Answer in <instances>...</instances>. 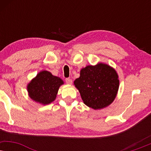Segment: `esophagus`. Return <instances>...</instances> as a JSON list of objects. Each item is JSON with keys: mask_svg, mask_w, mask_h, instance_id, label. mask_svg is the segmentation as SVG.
<instances>
[{"mask_svg": "<svg viewBox=\"0 0 151 151\" xmlns=\"http://www.w3.org/2000/svg\"><path fill=\"white\" fill-rule=\"evenodd\" d=\"M65 81L67 82V84H72V80L71 78H67L65 79Z\"/></svg>", "mask_w": 151, "mask_h": 151, "instance_id": "34e87169", "label": "esophagus"}]
</instances>
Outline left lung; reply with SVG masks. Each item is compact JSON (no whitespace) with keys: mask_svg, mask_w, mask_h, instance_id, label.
I'll return each instance as SVG.
<instances>
[{"mask_svg":"<svg viewBox=\"0 0 151 151\" xmlns=\"http://www.w3.org/2000/svg\"><path fill=\"white\" fill-rule=\"evenodd\" d=\"M74 84L86 106L100 109L115 100L119 88L118 76L110 66L100 63L82 69Z\"/></svg>","mask_w":151,"mask_h":151,"instance_id":"obj_1","label":"left lung"}]
</instances>
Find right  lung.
Returning <instances> with one entry per match:
<instances>
[{"instance_id":"1","label":"right lung","mask_w":151,"mask_h":151,"mask_svg":"<svg viewBox=\"0 0 151 151\" xmlns=\"http://www.w3.org/2000/svg\"><path fill=\"white\" fill-rule=\"evenodd\" d=\"M63 84L60 78L50 72L42 71L28 84L30 98L42 104H48L56 98L60 86Z\"/></svg>"}]
</instances>
